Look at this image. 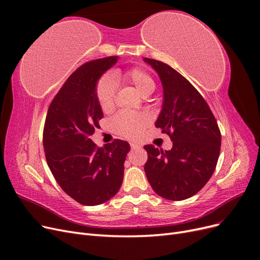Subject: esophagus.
Segmentation results:
<instances>
[{"mask_svg": "<svg viewBox=\"0 0 260 260\" xmlns=\"http://www.w3.org/2000/svg\"><path fill=\"white\" fill-rule=\"evenodd\" d=\"M130 146H131V149H138V148L141 147V146H140L139 144H137V143H130Z\"/></svg>", "mask_w": 260, "mask_h": 260, "instance_id": "esophagus-1", "label": "esophagus"}]
</instances>
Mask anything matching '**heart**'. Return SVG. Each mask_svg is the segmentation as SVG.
Instances as JSON below:
<instances>
[{"instance_id":"heart-1","label":"heart","mask_w":260,"mask_h":260,"mask_svg":"<svg viewBox=\"0 0 260 260\" xmlns=\"http://www.w3.org/2000/svg\"><path fill=\"white\" fill-rule=\"evenodd\" d=\"M120 81L135 88L141 96L147 98L155 91L156 83L153 77L142 68H132L124 73H114L112 77L105 76L99 80L95 88V98L102 112L109 113L115 107V82ZM112 128L118 135L135 139L148 124V119L143 115L119 114L112 120Z\"/></svg>"}]
</instances>
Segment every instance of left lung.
<instances>
[{"instance_id":"left-lung-1","label":"left lung","mask_w":260,"mask_h":260,"mask_svg":"<svg viewBox=\"0 0 260 260\" xmlns=\"http://www.w3.org/2000/svg\"><path fill=\"white\" fill-rule=\"evenodd\" d=\"M162 84V107L155 122L172 141L170 151L145 145V175L153 190L169 201L191 198L214 174L221 133L214 114L200 92L169 65L144 58Z\"/></svg>"}]
</instances>
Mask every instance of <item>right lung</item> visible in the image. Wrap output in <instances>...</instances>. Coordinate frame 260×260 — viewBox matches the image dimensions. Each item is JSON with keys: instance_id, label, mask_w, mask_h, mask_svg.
<instances>
[{"instance_id": "right-lung-1", "label": "right lung", "mask_w": 260, "mask_h": 260, "mask_svg": "<svg viewBox=\"0 0 260 260\" xmlns=\"http://www.w3.org/2000/svg\"><path fill=\"white\" fill-rule=\"evenodd\" d=\"M117 60L109 56L78 68L53 99L45 118L43 147L49 168L62 191L85 206L103 204L119 191L130 151L125 141L96 147L90 139L103 118L95 98L98 81Z\"/></svg>"}]
</instances>
